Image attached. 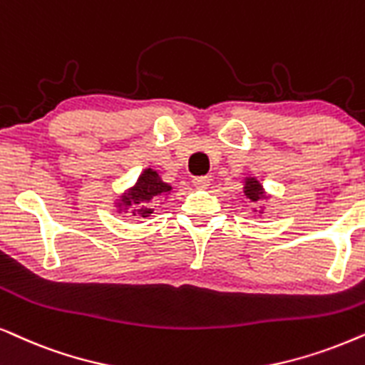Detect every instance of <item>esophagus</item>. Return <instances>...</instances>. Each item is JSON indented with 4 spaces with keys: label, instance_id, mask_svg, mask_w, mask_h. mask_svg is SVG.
<instances>
[{
    "label": "esophagus",
    "instance_id": "obj_1",
    "mask_svg": "<svg viewBox=\"0 0 365 365\" xmlns=\"http://www.w3.org/2000/svg\"><path fill=\"white\" fill-rule=\"evenodd\" d=\"M210 182H211V179L207 176H200V178L192 179L194 187H197V189H206L207 186H210Z\"/></svg>",
    "mask_w": 365,
    "mask_h": 365
}]
</instances>
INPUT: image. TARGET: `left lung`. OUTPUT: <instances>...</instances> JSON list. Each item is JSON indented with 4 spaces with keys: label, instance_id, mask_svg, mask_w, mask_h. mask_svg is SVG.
<instances>
[{
    "label": "left lung",
    "instance_id": "left-lung-1",
    "mask_svg": "<svg viewBox=\"0 0 365 365\" xmlns=\"http://www.w3.org/2000/svg\"><path fill=\"white\" fill-rule=\"evenodd\" d=\"M243 194L246 196V200H250L252 202H259V207H262V210L264 207L263 202L268 201L269 197H272L267 191H264L263 184L253 176H246L245 178Z\"/></svg>",
    "mask_w": 365,
    "mask_h": 365
}]
</instances>
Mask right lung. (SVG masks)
<instances>
[{"instance_id":"1","label":"right lung","mask_w":365,"mask_h":365,"mask_svg":"<svg viewBox=\"0 0 365 365\" xmlns=\"http://www.w3.org/2000/svg\"><path fill=\"white\" fill-rule=\"evenodd\" d=\"M171 184L164 182L158 171L148 168L140 173L134 186L119 194L113 207L119 215L129 211L134 217H148L154 211L153 205L171 196Z\"/></svg>"}]
</instances>
